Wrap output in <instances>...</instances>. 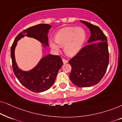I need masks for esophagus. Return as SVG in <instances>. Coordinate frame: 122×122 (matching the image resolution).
Wrapping results in <instances>:
<instances>
[{"mask_svg":"<svg viewBox=\"0 0 122 122\" xmlns=\"http://www.w3.org/2000/svg\"><path fill=\"white\" fill-rule=\"evenodd\" d=\"M62 61H63V63H64V64H66V63H67L68 62V61H67V60L66 59H64V58L62 59Z\"/></svg>","mask_w":122,"mask_h":122,"instance_id":"esophagus-1","label":"esophagus"}]
</instances>
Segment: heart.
Listing matches in <instances>:
<instances>
[{
  "mask_svg": "<svg viewBox=\"0 0 122 122\" xmlns=\"http://www.w3.org/2000/svg\"><path fill=\"white\" fill-rule=\"evenodd\" d=\"M86 38L83 28L68 26L58 31L55 36L56 40L50 39L49 45L56 52L60 51L61 46H64L65 53L69 56H74L81 51Z\"/></svg>",
  "mask_w": 122,
  "mask_h": 122,
  "instance_id": "heart-1",
  "label": "heart"
}]
</instances>
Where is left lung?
<instances>
[{"label": "left lung", "mask_w": 122, "mask_h": 122, "mask_svg": "<svg viewBox=\"0 0 122 122\" xmlns=\"http://www.w3.org/2000/svg\"><path fill=\"white\" fill-rule=\"evenodd\" d=\"M91 31L88 44L69 60L71 66L69 78L79 87L98 84L104 76L109 64L107 38L98 26L80 20Z\"/></svg>", "instance_id": "obj_1"}]
</instances>
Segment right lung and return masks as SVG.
I'll return each instance as SVG.
<instances>
[{
	"label": "right lung",
	"instance_id": "right-lung-1",
	"mask_svg": "<svg viewBox=\"0 0 122 122\" xmlns=\"http://www.w3.org/2000/svg\"><path fill=\"white\" fill-rule=\"evenodd\" d=\"M51 25L40 24L25 29L16 36L11 46L12 67L15 76L20 83L30 91L41 93L49 89L56 79L58 72L63 66L61 56L48 54L41 59L38 64L29 71L19 69L15 58V48L17 41L25 36L33 38L42 43L43 47L49 46L48 33Z\"/></svg>",
	"mask_w": 122,
	"mask_h": 122
}]
</instances>
